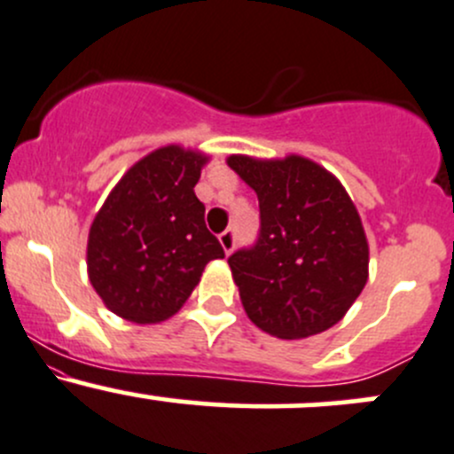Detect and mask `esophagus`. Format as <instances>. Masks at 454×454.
Returning <instances> with one entry per match:
<instances>
[{
	"mask_svg": "<svg viewBox=\"0 0 454 454\" xmlns=\"http://www.w3.org/2000/svg\"><path fill=\"white\" fill-rule=\"evenodd\" d=\"M219 243H222V247H223V252H226V254H231L232 250H235V243H237V235H235V231H223L222 235H219Z\"/></svg>",
	"mask_w": 454,
	"mask_h": 454,
	"instance_id": "obj_1",
	"label": "esophagus"
}]
</instances>
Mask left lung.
<instances>
[{"instance_id":"obj_1","label":"left lung","mask_w":454,"mask_h":454,"mask_svg":"<svg viewBox=\"0 0 454 454\" xmlns=\"http://www.w3.org/2000/svg\"><path fill=\"white\" fill-rule=\"evenodd\" d=\"M256 191L259 239L228 259L247 317L278 340H304L346 315L367 283L364 223L340 180L313 160L231 156Z\"/></svg>"}]
</instances>
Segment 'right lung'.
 <instances>
[{
  "label": "right lung",
  "instance_id": "1",
  "mask_svg": "<svg viewBox=\"0 0 454 454\" xmlns=\"http://www.w3.org/2000/svg\"><path fill=\"white\" fill-rule=\"evenodd\" d=\"M208 156L159 147L123 174L89 231V280L102 302L135 324H159L180 311L208 261L223 247L195 198Z\"/></svg>",
  "mask_w": 454,
  "mask_h": 454
}]
</instances>
